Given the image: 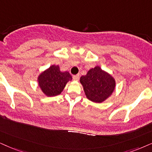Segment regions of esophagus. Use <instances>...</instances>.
Returning <instances> with one entry per match:
<instances>
[{
	"instance_id": "34e87169",
	"label": "esophagus",
	"mask_w": 152,
	"mask_h": 152,
	"mask_svg": "<svg viewBox=\"0 0 152 152\" xmlns=\"http://www.w3.org/2000/svg\"><path fill=\"white\" fill-rule=\"evenodd\" d=\"M73 79L77 81V80H78V79H79V75L77 74V75H74V76H73Z\"/></svg>"
}]
</instances>
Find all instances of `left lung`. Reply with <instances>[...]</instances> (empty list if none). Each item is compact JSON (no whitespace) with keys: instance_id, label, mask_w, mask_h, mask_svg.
<instances>
[{"instance_id":"8db88e82","label":"left lung","mask_w":152,"mask_h":152,"mask_svg":"<svg viewBox=\"0 0 152 152\" xmlns=\"http://www.w3.org/2000/svg\"><path fill=\"white\" fill-rule=\"evenodd\" d=\"M80 83L89 100L102 103L112 95L116 88V80L109 73L99 66L92 68L85 76L80 78Z\"/></svg>"}]
</instances>
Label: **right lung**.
<instances>
[{
    "label": "right lung",
    "instance_id": "1",
    "mask_svg": "<svg viewBox=\"0 0 152 152\" xmlns=\"http://www.w3.org/2000/svg\"><path fill=\"white\" fill-rule=\"evenodd\" d=\"M72 80L68 72H61L59 65H51L38 75V87L47 97L60 95L69 81Z\"/></svg>",
    "mask_w": 152,
    "mask_h": 152
}]
</instances>
